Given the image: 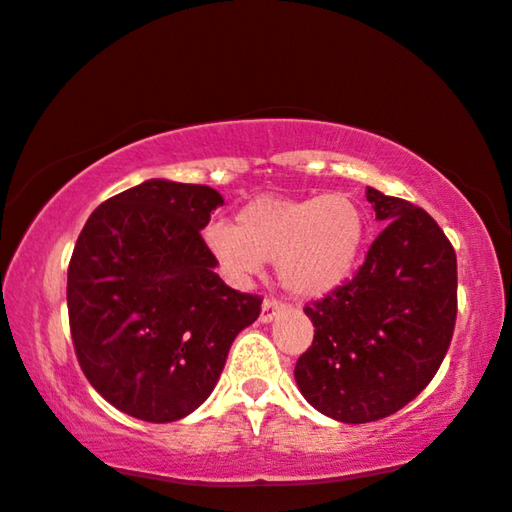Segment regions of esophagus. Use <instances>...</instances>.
Listing matches in <instances>:
<instances>
[{
  "label": "esophagus",
  "instance_id": "obj_1",
  "mask_svg": "<svg viewBox=\"0 0 512 512\" xmlns=\"http://www.w3.org/2000/svg\"><path fill=\"white\" fill-rule=\"evenodd\" d=\"M283 309H285V306L278 304L276 299H264L262 311H260V320H262V323H271V320H274Z\"/></svg>",
  "mask_w": 512,
  "mask_h": 512
}]
</instances>
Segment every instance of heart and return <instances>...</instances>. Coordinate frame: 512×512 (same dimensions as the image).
<instances>
[{"mask_svg":"<svg viewBox=\"0 0 512 512\" xmlns=\"http://www.w3.org/2000/svg\"><path fill=\"white\" fill-rule=\"evenodd\" d=\"M203 248L234 285L276 262L278 283L299 299H323L356 274L367 243V213L351 194L257 196L236 224L208 222Z\"/></svg>","mask_w":512,"mask_h":512,"instance_id":"heart-1","label":"heart"}]
</instances>
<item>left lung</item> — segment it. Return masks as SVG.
Returning a JSON list of instances; mask_svg holds the SVG:
<instances>
[{
  "mask_svg": "<svg viewBox=\"0 0 512 512\" xmlns=\"http://www.w3.org/2000/svg\"><path fill=\"white\" fill-rule=\"evenodd\" d=\"M384 231L344 288L304 313L316 327L297 360L306 403L344 424L403 410L428 386L452 342L456 255L445 231L410 201L365 189Z\"/></svg>",
  "mask_w": 512,
  "mask_h": 512,
  "instance_id": "8db88e82",
  "label": "left lung"
}]
</instances>
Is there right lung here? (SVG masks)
Wrapping results in <instances>:
<instances>
[{"label":"right lung","instance_id":"right-lung-1","mask_svg":"<svg viewBox=\"0 0 512 512\" xmlns=\"http://www.w3.org/2000/svg\"><path fill=\"white\" fill-rule=\"evenodd\" d=\"M224 206L206 185L145 180L88 217L67 269V311L86 379L128 417L168 424L213 393L262 299L215 274L201 229Z\"/></svg>","mask_w":512,"mask_h":512}]
</instances>
